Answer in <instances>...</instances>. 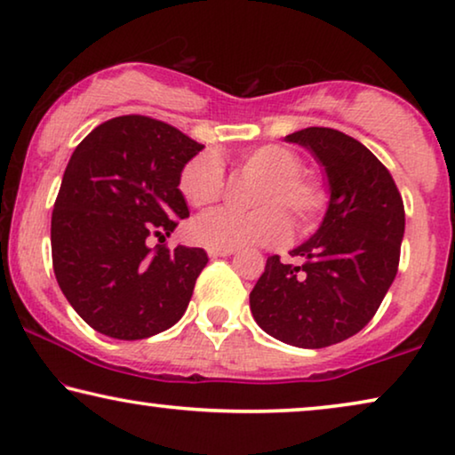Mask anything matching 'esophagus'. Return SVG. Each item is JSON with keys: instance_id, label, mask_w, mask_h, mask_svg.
<instances>
[{"instance_id": "esophagus-1", "label": "esophagus", "mask_w": 455, "mask_h": 455, "mask_svg": "<svg viewBox=\"0 0 455 455\" xmlns=\"http://www.w3.org/2000/svg\"><path fill=\"white\" fill-rule=\"evenodd\" d=\"M233 253H235L233 249H208L210 258H228V255Z\"/></svg>"}]
</instances>
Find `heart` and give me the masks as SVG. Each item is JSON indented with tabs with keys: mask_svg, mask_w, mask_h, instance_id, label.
<instances>
[{
	"mask_svg": "<svg viewBox=\"0 0 455 455\" xmlns=\"http://www.w3.org/2000/svg\"><path fill=\"white\" fill-rule=\"evenodd\" d=\"M243 166L261 177L251 212L220 208L191 225V235L208 249H243L278 245L289 235V219L297 228H309L325 208V189L305 175L303 163L291 148L264 144L243 155ZM179 189L194 208L212 206L225 189V169L214 152H202L183 166Z\"/></svg>",
	"mask_w": 455,
	"mask_h": 455,
	"instance_id": "heart-1",
	"label": "heart"
}]
</instances>
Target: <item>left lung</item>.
Listing matches in <instances>:
<instances>
[{
	"mask_svg": "<svg viewBox=\"0 0 455 455\" xmlns=\"http://www.w3.org/2000/svg\"><path fill=\"white\" fill-rule=\"evenodd\" d=\"M305 146L328 175L322 227L283 264L270 255L249 294L266 334L299 348H323L355 336L379 309L400 264L404 202L373 152L331 127L286 136Z\"/></svg>",
	"mask_w": 455,
	"mask_h": 455,
	"instance_id": "obj_1",
	"label": "left lung"
}]
</instances>
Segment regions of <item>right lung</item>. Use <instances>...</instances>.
<instances>
[{
    "label": "right lung",
    "mask_w": 455,
    "mask_h": 455,
    "mask_svg": "<svg viewBox=\"0 0 455 455\" xmlns=\"http://www.w3.org/2000/svg\"><path fill=\"white\" fill-rule=\"evenodd\" d=\"M204 148L146 115L108 119L76 146L51 216V255L61 292L84 322L117 340L175 325L208 264L200 247L164 241L189 210L183 166Z\"/></svg>",
    "instance_id": "obj_1"
}]
</instances>
